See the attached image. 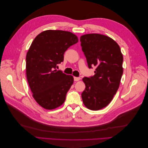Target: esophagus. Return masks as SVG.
<instances>
[{
  "label": "esophagus",
  "mask_w": 148,
  "mask_h": 148,
  "mask_svg": "<svg viewBox=\"0 0 148 148\" xmlns=\"http://www.w3.org/2000/svg\"><path fill=\"white\" fill-rule=\"evenodd\" d=\"M80 79H81V78H80V77H74V81L75 82H78Z\"/></svg>",
  "instance_id": "esophagus-1"
}]
</instances>
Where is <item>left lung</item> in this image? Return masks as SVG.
I'll return each instance as SVG.
<instances>
[{
  "label": "left lung",
  "mask_w": 148,
  "mask_h": 148,
  "mask_svg": "<svg viewBox=\"0 0 148 148\" xmlns=\"http://www.w3.org/2000/svg\"><path fill=\"white\" fill-rule=\"evenodd\" d=\"M80 41L88 67L96 66L93 77L83 78L86 88L82 97L88 109L98 110L109 104L118 90L123 71V55L119 44L105 35L84 34Z\"/></svg>",
  "instance_id": "1"
}]
</instances>
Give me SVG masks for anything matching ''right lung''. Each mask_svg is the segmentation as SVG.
Instances as JSON below:
<instances>
[{
    "label": "right lung",
    "instance_id": "obj_1",
    "mask_svg": "<svg viewBox=\"0 0 148 148\" xmlns=\"http://www.w3.org/2000/svg\"><path fill=\"white\" fill-rule=\"evenodd\" d=\"M78 41L69 31L49 29L31 43L26 57V77L33 97L43 108L54 109L65 102L73 77L56 68L64 61L65 52Z\"/></svg>",
    "mask_w": 148,
    "mask_h": 148
}]
</instances>
